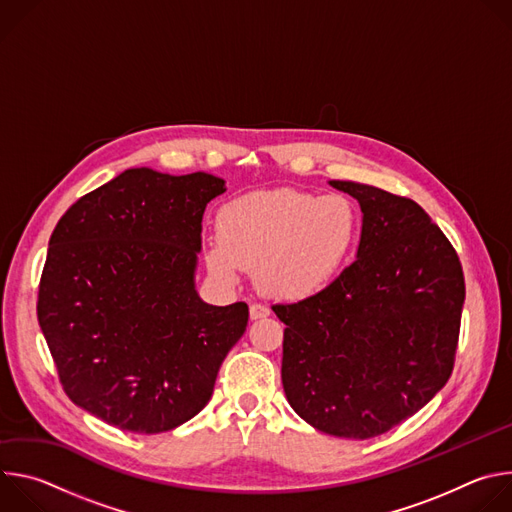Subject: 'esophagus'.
Returning a JSON list of instances; mask_svg holds the SVG:
<instances>
[{
    "instance_id": "1",
    "label": "esophagus",
    "mask_w": 512,
    "mask_h": 512,
    "mask_svg": "<svg viewBox=\"0 0 512 512\" xmlns=\"http://www.w3.org/2000/svg\"><path fill=\"white\" fill-rule=\"evenodd\" d=\"M249 314H251V320H261V318L269 316V308L263 306V304H253L249 308Z\"/></svg>"
}]
</instances>
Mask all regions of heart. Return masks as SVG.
Returning a JSON list of instances; mask_svg holds the SVG:
<instances>
[{
    "instance_id": "obj_1",
    "label": "heart",
    "mask_w": 512,
    "mask_h": 512,
    "mask_svg": "<svg viewBox=\"0 0 512 512\" xmlns=\"http://www.w3.org/2000/svg\"><path fill=\"white\" fill-rule=\"evenodd\" d=\"M216 233L218 241L206 249L216 277L235 283L243 269H257L265 294L306 300L350 263L362 233V212L346 194L259 190L218 210Z\"/></svg>"
}]
</instances>
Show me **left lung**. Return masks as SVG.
Instances as JSON below:
<instances>
[{"label":"left lung","instance_id":"8db88e82","mask_svg":"<svg viewBox=\"0 0 512 512\" xmlns=\"http://www.w3.org/2000/svg\"><path fill=\"white\" fill-rule=\"evenodd\" d=\"M330 184L360 204L358 253L320 294L271 306L285 324L281 381L312 427L369 440L448 383L466 283L456 249L417 202Z\"/></svg>","mask_w":512,"mask_h":512}]
</instances>
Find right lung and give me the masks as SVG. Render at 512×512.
<instances>
[{
  "label": "right lung",
  "instance_id": "obj_1",
  "mask_svg": "<svg viewBox=\"0 0 512 512\" xmlns=\"http://www.w3.org/2000/svg\"><path fill=\"white\" fill-rule=\"evenodd\" d=\"M225 180L125 170L81 196L52 231L38 322L72 403L133 433L170 431L204 409L243 336L245 302L194 289L206 204Z\"/></svg>",
  "mask_w": 512,
  "mask_h": 512
}]
</instances>
